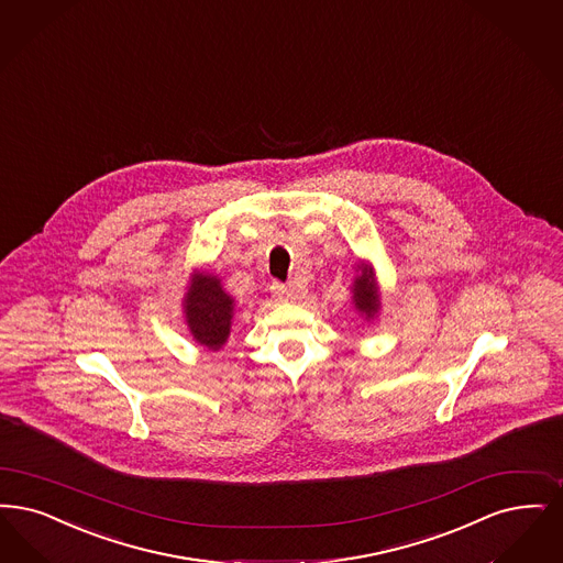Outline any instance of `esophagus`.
Wrapping results in <instances>:
<instances>
[{"label":"esophagus","mask_w":563,"mask_h":563,"mask_svg":"<svg viewBox=\"0 0 563 563\" xmlns=\"http://www.w3.org/2000/svg\"><path fill=\"white\" fill-rule=\"evenodd\" d=\"M272 292H274L278 299H283V301L295 297V289L287 287V285H280V283H272Z\"/></svg>","instance_id":"esophagus-1"}]
</instances>
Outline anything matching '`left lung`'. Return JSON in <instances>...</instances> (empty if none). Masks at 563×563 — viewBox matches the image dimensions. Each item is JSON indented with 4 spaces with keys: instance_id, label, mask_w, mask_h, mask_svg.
<instances>
[{
    "instance_id": "obj_1",
    "label": "left lung",
    "mask_w": 563,
    "mask_h": 563,
    "mask_svg": "<svg viewBox=\"0 0 563 563\" xmlns=\"http://www.w3.org/2000/svg\"><path fill=\"white\" fill-rule=\"evenodd\" d=\"M354 301L356 308L366 316H373L379 308V292L373 283V274L371 271L362 268V276L356 280V289H354Z\"/></svg>"
}]
</instances>
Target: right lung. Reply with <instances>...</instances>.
I'll return each mask as SVG.
<instances>
[{"label":"right lung","mask_w":563,"mask_h":563,"mask_svg":"<svg viewBox=\"0 0 563 563\" xmlns=\"http://www.w3.org/2000/svg\"><path fill=\"white\" fill-rule=\"evenodd\" d=\"M186 318L195 339L209 350H220L230 333L232 299L222 289L220 280L209 274H199L186 295Z\"/></svg>","instance_id":"right-lung-1"}]
</instances>
